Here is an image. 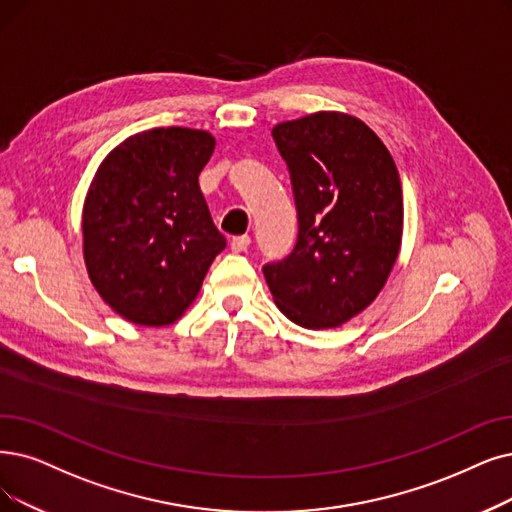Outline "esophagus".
Returning <instances> with one entry per match:
<instances>
[{"mask_svg":"<svg viewBox=\"0 0 512 512\" xmlns=\"http://www.w3.org/2000/svg\"><path fill=\"white\" fill-rule=\"evenodd\" d=\"M250 235H237L231 239V250L233 252H245L250 248Z\"/></svg>","mask_w":512,"mask_h":512,"instance_id":"1","label":"esophagus"}]
</instances>
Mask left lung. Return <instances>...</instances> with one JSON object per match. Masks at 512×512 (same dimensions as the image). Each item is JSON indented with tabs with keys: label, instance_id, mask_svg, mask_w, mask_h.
<instances>
[{
	"label": "left lung",
	"instance_id": "obj_1",
	"mask_svg": "<svg viewBox=\"0 0 512 512\" xmlns=\"http://www.w3.org/2000/svg\"><path fill=\"white\" fill-rule=\"evenodd\" d=\"M298 210L294 252L264 264L277 309L306 330L338 327L370 306L403 235L395 161L361 119L317 111L273 128Z\"/></svg>",
	"mask_w": 512,
	"mask_h": 512
}]
</instances>
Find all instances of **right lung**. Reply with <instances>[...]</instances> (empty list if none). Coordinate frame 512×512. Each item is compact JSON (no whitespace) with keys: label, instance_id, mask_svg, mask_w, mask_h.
<instances>
[{"label":"right lung","instance_id":"obj_1","mask_svg":"<svg viewBox=\"0 0 512 512\" xmlns=\"http://www.w3.org/2000/svg\"><path fill=\"white\" fill-rule=\"evenodd\" d=\"M214 147L206 130L153 128L98 166L81 212L84 260L100 298L126 321L180 319L227 245L199 189Z\"/></svg>","mask_w":512,"mask_h":512}]
</instances>
